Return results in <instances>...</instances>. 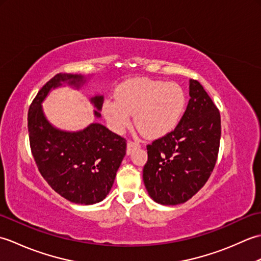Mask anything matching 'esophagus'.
<instances>
[{
    "label": "esophagus",
    "instance_id": "esophagus-1",
    "mask_svg": "<svg viewBox=\"0 0 261 261\" xmlns=\"http://www.w3.org/2000/svg\"><path fill=\"white\" fill-rule=\"evenodd\" d=\"M140 147V143L137 142V141H127V146H126V153L130 154L132 151L135 150L136 148H139Z\"/></svg>",
    "mask_w": 261,
    "mask_h": 261
}]
</instances>
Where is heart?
<instances>
[{
  "instance_id": "obj_1",
  "label": "heart",
  "mask_w": 261,
  "mask_h": 261,
  "mask_svg": "<svg viewBox=\"0 0 261 261\" xmlns=\"http://www.w3.org/2000/svg\"><path fill=\"white\" fill-rule=\"evenodd\" d=\"M185 104V94L176 83L135 79L118 88L115 102H105L103 112L118 134L124 131L130 115L135 114V122L141 131L150 138H159L175 129Z\"/></svg>"
}]
</instances>
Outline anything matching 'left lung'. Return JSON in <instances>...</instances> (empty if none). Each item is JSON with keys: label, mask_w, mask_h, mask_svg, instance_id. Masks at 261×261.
I'll list each match as a JSON object with an SVG mask.
<instances>
[{"label": "left lung", "mask_w": 261, "mask_h": 261, "mask_svg": "<svg viewBox=\"0 0 261 261\" xmlns=\"http://www.w3.org/2000/svg\"><path fill=\"white\" fill-rule=\"evenodd\" d=\"M190 102L173 131L147 146L143 182L154 202L177 205L205 185L218 159L221 116L201 83L190 81Z\"/></svg>", "instance_id": "obj_1"}]
</instances>
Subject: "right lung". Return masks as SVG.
Returning <instances> with one entry per match:
<instances>
[{
  "mask_svg": "<svg viewBox=\"0 0 261 261\" xmlns=\"http://www.w3.org/2000/svg\"><path fill=\"white\" fill-rule=\"evenodd\" d=\"M62 82L80 87L81 75L57 74L38 92L28 112V131L33 159L41 176L59 195L76 204L103 201L112 187L126 152V140L99 123H92L79 132L54 127L46 120L41 102L51 88ZM102 109L103 96L92 97ZM95 111L97 118L101 116Z\"/></svg>",
  "mask_w": 261,
  "mask_h": 261,
  "instance_id": "add662e5",
  "label": "right lung"
}]
</instances>
